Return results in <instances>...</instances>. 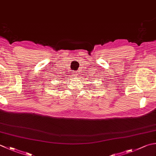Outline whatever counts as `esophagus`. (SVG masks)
Segmentation results:
<instances>
[{
  "mask_svg": "<svg viewBox=\"0 0 156 156\" xmlns=\"http://www.w3.org/2000/svg\"><path fill=\"white\" fill-rule=\"evenodd\" d=\"M74 75H75V76H76V74H74Z\"/></svg>",
  "mask_w": 156,
  "mask_h": 156,
  "instance_id": "34e87169",
  "label": "esophagus"
}]
</instances>
